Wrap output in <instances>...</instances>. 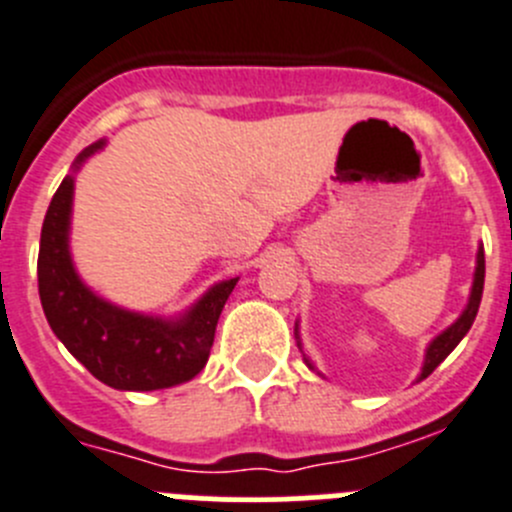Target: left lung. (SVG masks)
I'll return each instance as SVG.
<instances>
[{"label":"left lung","instance_id":"8db88e82","mask_svg":"<svg viewBox=\"0 0 512 512\" xmlns=\"http://www.w3.org/2000/svg\"><path fill=\"white\" fill-rule=\"evenodd\" d=\"M482 285H485V250H482V245H480V247H477L475 275H472V288H470V298H467V305H465V308H462L460 318H457V321L452 323V326L444 328L442 333H437V336H434L432 341L427 343V351H424V364H422V371H419L417 381L427 379V376L432 374V371L437 369L439 364H442L444 358H447L452 351H455L457 343H460L462 338L467 336V331H470L472 323H475L477 310H480ZM298 323H300V321H295V341H298L300 353H303L305 366H308L310 371H315V374H318V376H323L321 371L315 369V364L308 358V353L303 351V341H300V328H298Z\"/></svg>","mask_w":512,"mask_h":512}]
</instances>
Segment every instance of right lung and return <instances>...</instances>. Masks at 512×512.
I'll return each instance as SVG.
<instances>
[{
    "instance_id": "right-lung-1",
    "label": "right lung",
    "mask_w": 512,
    "mask_h": 512,
    "mask_svg": "<svg viewBox=\"0 0 512 512\" xmlns=\"http://www.w3.org/2000/svg\"><path fill=\"white\" fill-rule=\"evenodd\" d=\"M90 143L55 191L40 234L37 285L52 333L98 381L121 391H156L191 381L207 366L224 303L240 278L219 280L176 315L128 310L95 293L70 250L75 176L105 148Z\"/></svg>"
}]
</instances>
